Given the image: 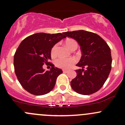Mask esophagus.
<instances>
[{"label": "esophagus", "instance_id": "34e87169", "mask_svg": "<svg viewBox=\"0 0 125 125\" xmlns=\"http://www.w3.org/2000/svg\"><path fill=\"white\" fill-rule=\"evenodd\" d=\"M63 72L65 73H67L68 72V70H63Z\"/></svg>", "mask_w": 125, "mask_h": 125}]
</instances>
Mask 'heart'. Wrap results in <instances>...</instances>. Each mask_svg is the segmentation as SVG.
<instances>
[{
  "label": "heart",
  "instance_id": "1",
  "mask_svg": "<svg viewBox=\"0 0 125 125\" xmlns=\"http://www.w3.org/2000/svg\"><path fill=\"white\" fill-rule=\"evenodd\" d=\"M65 45L70 50L73 49H77L78 46V43L75 40L71 39H68L65 40ZM57 45H55L52 46L51 51V55L52 57H54L56 55V50ZM75 60L74 58H62L60 57L55 60V65L57 67L63 69H67L74 65Z\"/></svg>",
  "mask_w": 125,
  "mask_h": 125
}]
</instances>
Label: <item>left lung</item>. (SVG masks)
I'll list each match as a JSON object with an SVG mask.
<instances>
[{
	"mask_svg": "<svg viewBox=\"0 0 125 125\" xmlns=\"http://www.w3.org/2000/svg\"><path fill=\"white\" fill-rule=\"evenodd\" d=\"M63 34L65 37L77 42L82 54L76 65L82 68L76 70L77 76L71 82V88L82 95L95 93L103 86L111 70L110 48L100 36L94 32L78 30Z\"/></svg>",
	"mask_w": 125,
	"mask_h": 125,
	"instance_id": "obj_1",
	"label": "left lung"
}]
</instances>
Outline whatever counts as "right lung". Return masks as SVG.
Here are the masks:
<instances>
[{
	"label": "right lung",
	"instance_id": "right-lung-1",
	"mask_svg": "<svg viewBox=\"0 0 125 125\" xmlns=\"http://www.w3.org/2000/svg\"><path fill=\"white\" fill-rule=\"evenodd\" d=\"M65 37L61 33L39 32L28 36L21 43L14 56V66L19 82L28 93L42 95L53 89L62 70L50 63V70L45 71L43 65L51 59L52 46Z\"/></svg>",
	"mask_w": 125,
	"mask_h": 125
}]
</instances>
